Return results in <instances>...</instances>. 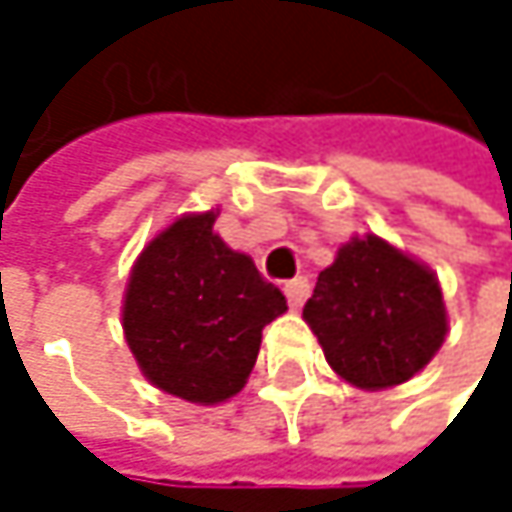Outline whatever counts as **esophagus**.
Here are the masks:
<instances>
[{"instance_id": "1", "label": "esophagus", "mask_w": 512, "mask_h": 512, "mask_svg": "<svg viewBox=\"0 0 512 512\" xmlns=\"http://www.w3.org/2000/svg\"><path fill=\"white\" fill-rule=\"evenodd\" d=\"M308 293H311L308 278H293V281H287V284H284V296H287L290 308H302V305H305V299H308Z\"/></svg>"}]
</instances>
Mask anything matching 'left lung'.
I'll return each mask as SVG.
<instances>
[{"label":"left lung","instance_id":"left-lung-1","mask_svg":"<svg viewBox=\"0 0 512 512\" xmlns=\"http://www.w3.org/2000/svg\"><path fill=\"white\" fill-rule=\"evenodd\" d=\"M302 320L353 388L409 382L442 350L448 308L436 272L376 234L353 237L317 275Z\"/></svg>","mask_w":512,"mask_h":512}]
</instances>
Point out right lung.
Listing matches in <instances>:
<instances>
[{
  "label": "right lung",
  "mask_w": 512,
  "mask_h": 512,
  "mask_svg": "<svg viewBox=\"0 0 512 512\" xmlns=\"http://www.w3.org/2000/svg\"><path fill=\"white\" fill-rule=\"evenodd\" d=\"M219 210L183 213L136 257L121 326L145 379L195 406L231 400L249 382L263 326L287 311L255 260L216 231Z\"/></svg>",
  "instance_id": "right-lung-1"
}]
</instances>
